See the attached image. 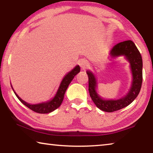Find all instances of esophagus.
I'll return each instance as SVG.
<instances>
[{
	"label": "esophagus",
	"instance_id": "34e87169",
	"mask_svg": "<svg viewBox=\"0 0 153 153\" xmlns=\"http://www.w3.org/2000/svg\"><path fill=\"white\" fill-rule=\"evenodd\" d=\"M79 66L81 67L82 70H86L87 67H88V62L86 61L82 60L79 62Z\"/></svg>",
	"mask_w": 153,
	"mask_h": 153
}]
</instances>
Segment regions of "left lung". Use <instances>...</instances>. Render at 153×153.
Masks as SVG:
<instances>
[{
	"instance_id": "1",
	"label": "left lung",
	"mask_w": 153,
	"mask_h": 153,
	"mask_svg": "<svg viewBox=\"0 0 153 153\" xmlns=\"http://www.w3.org/2000/svg\"><path fill=\"white\" fill-rule=\"evenodd\" d=\"M112 57L124 55L130 63L133 80L130 90L125 97L119 100H103L96 92L97 80L94 75L89 71L88 90L90 96L96 106L105 112H114L131 104L140 91L142 83V59L138 49L131 40H126L113 46L110 52Z\"/></svg>"
}]
</instances>
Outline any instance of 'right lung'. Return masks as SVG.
Returning <instances> with one entry per match:
<instances>
[{
  "instance_id": "right-lung-1",
  "label": "right lung",
  "mask_w": 153,
  "mask_h": 153,
  "mask_svg": "<svg viewBox=\"0 0 153 153\" xmlns=\"http://www.w3.org/2000/svg\"><path fill=\"white\" fill-rule=\"evenodd\" d=\"M79 71H80V67L79 65H77L73 69V70H71L70 72H69V73L65 76L63 80H62V82L60 84V86L59 88L58 91L56 92L55 97L48 102L40 103V104H37V105H30V104H28V103H27L26 102L24 101L22 98L19 97V96H18L15 92L14 93L16 95V97L18 98V99H19L20 101L23 103V104L26 106V107H27L29 108H30L31 110L34 111V112L38 113H51L52 111H55L58 107H60L62 102H63L65 93L67 87L69 86V84H70L71 82L72 81V79H74V76H76Z\"/></svg>"
}]
</instances>
